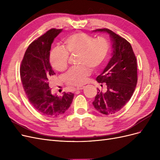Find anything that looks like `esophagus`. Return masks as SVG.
Returning <instances> with one entry per match:
<instances>
[{"mask_svg": "<svg viewBox=\"0 0 160 160\" xmlns=\"http://www.w3.org/2000/svg\"><path fill=\"white\" fill-rule=\"evenodd\" d=\"M84 86H78V87L74 88V90H80L84 89Z\"/></svg>", "mask_w": 160, "mask_h": 160, "instance_id": "obj_1", "label": "esophagus"}]
</instances>
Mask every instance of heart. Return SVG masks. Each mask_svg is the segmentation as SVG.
Here are the masks:
<instances>
[{"instance_id": "1", "label": "heart", "mask_w": 160, "mask_h": 160, "mask_svg": "<svg viewBox=\"0 0 160 160\" xmlns=\"http://www.w3.org/2000/svg\"><path fill=\"white\" fill-rule=\"evenodd\" d=\"M64 48L55 47L50 54L51 66L59 72L68 67L69 54H77L78 66L70 68L64 76L67 84L79 86L86 83L92 70H98L104 62L110 50L109 43L104 38L94 39L84 33L69 35L63 39Z\"/></svg>"}]
</instances>
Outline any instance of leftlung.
Segmentation results:
<instances>
[{"label": "left lung", "instance_id": "1", "mask_svg": "<svg viewBox=\"0 0 160 160\" xmlns=\"http://www.w3.org/2000/svg\"><path fill=\"white\" fill-rule=\"evenodd\" d=\"M94 32L109 34L113 42L112 57L96 78L102 86L106 83L107 91L98 92L92 102L95 109L105 115L120 111L130 100L138 82L137 61L130 43L120 36L108 28H100Z\"/></svg>", "mask_w": 160, "mask_h": 160}]
</instances>
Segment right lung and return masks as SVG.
Wrapping results in <instances>:
<instances>
[{
	"instance_id": "right-lung-1",
	"label": "right lung",
	"mask_w": 160,
	"mask_h": 160,
	"mask_svg": "<svg viewBox=\"0 0 160 160\" xmlns=\"http://www.w3.org/2000/svg\"><path fill=\"white\" fill-rule=\"evenodd\" d=\"M62 29L52 28L34 40L27 49L20 68L23 88L30 104L42 115L54 118L64 114L70 106L74 94H52L49 80L55 75L49 61L54 38Z\"/></svg>"
}]
</instances>
